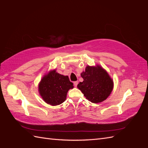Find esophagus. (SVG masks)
Here are the masks:
<instances>
[{
	"instance_id": "obj_1",
	"label": "esophagus",
	"mask_w": 148,
	"mask_h": 148,
	"mask_svg": "<svg viewBox=\"0 0 148 148\" xmlns=\"http://www.w3.org/2000/svg\"><path fill=\"white\" fill-rule=\"evenodd\" d=\"M78 82H73L74 86H75V87H77V84H78Z\"/></svg>"
}]
</instances>
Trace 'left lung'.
I'll use <instances>...</instances> for the list:
<instances>
[{
	"label": "left lung",
	"instance_id": "left-lung-1",
	"mask_svg": "<svg viewBox=\"0 0 148 148\" xmlns=\"http://www.w3.org/2000/svg\"><path fill=\"white\" fill-rule=\"evenodd\" d=\"M83 82H79L78 88L86 99L92 103H99L106 100L112 91L113 80L108 73L100 65H88L81 73Z\"/></svg>",
	"mask_w": 148,
	"mask_h": 148
}]
</instances>
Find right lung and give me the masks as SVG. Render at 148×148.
Here are the masks:
<instances>
[{
    "instance_id": "add662e5",
    "label": "right lung",
    "mask_w": 148,
    "mask_h": 148,
    "mask_svg": "<svg viewBox=\"0 0 148 148\" xmlns=\"http://www.w3.org/2000/svg\"><path fill=\"white\" fill-rule=\"evenodd\" d=\"M68 76L56 72V70L50 71L45 75L39 84V92L47 104L57 106L63 103L70 89L73 88Z\"/></svg>"
}]
</instances>
